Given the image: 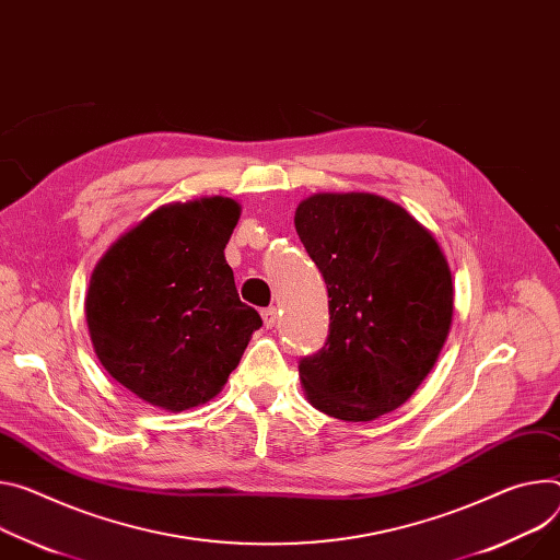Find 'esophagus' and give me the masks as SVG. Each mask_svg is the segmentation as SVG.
<instances>
[{
  "mask_svg": "<svg viewBox=\"0 0 560 560\" xmlns=\"http://www.w3.org/2000/svg\"><path fill=\"white\" fill-rule=\"evenodd\" d=\"M261 317H264L266 328H275V326H277V322H279V313H277V308H275V306L264 308V311H261Z\"/></svg>",
  "mask_w": 560,
  "mask_h": 560,
  "instance_id": "1",
  "label": "esophagus"
}]
</instances>
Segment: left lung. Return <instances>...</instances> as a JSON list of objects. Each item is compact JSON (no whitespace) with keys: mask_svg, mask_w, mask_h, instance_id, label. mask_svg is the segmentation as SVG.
<instances>
[{"mask_svg":"<svg viewBox=\"0 0 560 560\" xmlns=\"http://www.w3.org/2000/svg\"><path fill=\"white\" fill-rule=\"evenodd\" d=\"M296 234L328 288L326 343L299 360L322 413L369 422L395 411L433 369L448 335L453 283L444 254L409 212L375 194H315Z\"/></svg>","mask_w":560,"mask_h":560,"instance_id":"8db88e82","label":"left lung"}]
</instances>
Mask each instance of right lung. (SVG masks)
I'll return each mask as SVG.
<instances>
[{
  "label": "right lung",
  "instance_id": "right-lung-1",
  "mask_svg": "<svg viewBox=\"0 0 560 560\" xmlns=\"http://www.w3.org/2000/svg\"><path fill=\"white\" fill-rule=\"evenodd\" d=\"M238 202H174L120 236L93 270L86 324L97 360L165 411L210 401L261 315L238 299L225 245Z\"/></svg>",
  "mask_w": 560,
  "mask_h": 560
}]
</instances>
